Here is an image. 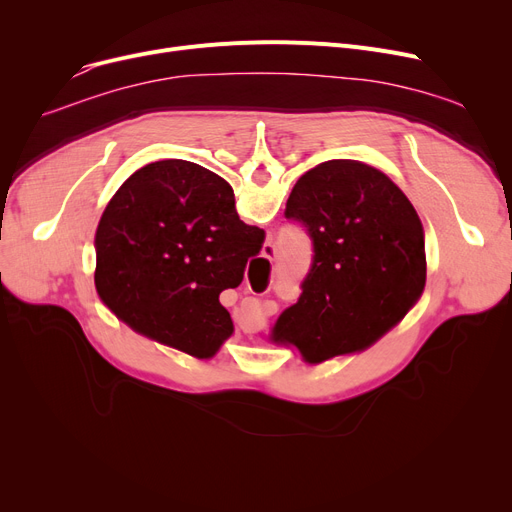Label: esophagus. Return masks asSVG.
Instances as JSON below:
<instances>
[{
  "label": "esophagus",
  "instance_id": "obj_1",
  "mask_svg": "<svg viewBox=\"0 0 512 512\" xmlns=\"http://www.w3.org/2000/svg\"><path fill=\"white\" fill-rule=\"evenodd\" d=\"M263 253H265V257H274L276 255V249H274V245H265V249H263Z\"/></svg>",
  "mask_w": 512,
  "mask_h": 512
}]
</instances>
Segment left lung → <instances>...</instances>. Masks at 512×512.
Here are the masks:
<instances>
[{"mask_svg": "<svg viewBox=\"0 0 512 512\" xmlns=\"http://www.w3.org/2000/svg\"><path fill=\"white\" fill-rule=\"evenodd\" d=\"M284 218L307 230L313 261L274 340L292 342L307 363L363 351L421 297L423 226L384 172L355 159L324 161L294 184Z\"/></svg>", "mask_w": 512, "mask_h": 512, "instance_id": "obj_1", "label": "left lung"}]
</instances>
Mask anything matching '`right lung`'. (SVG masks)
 <instances>
[{
  "mask_svg": "<svg viewBox=\"0 0 512 512\" xmlns=\"http://www.w3.org/2000/svg\"><path fill=\"white\" fill-rule=\"evenodd\" d=\"M263 240L238 218L224 178L193 161H155L101 215L99 297L132 330L207 359L234 330L220 292L242 282Z\"/></svg>",
  "mask_w": 512,
  "mask_h": 512,
  "instance_id": "1",
  "label": "right lung"
}]
</instances>
